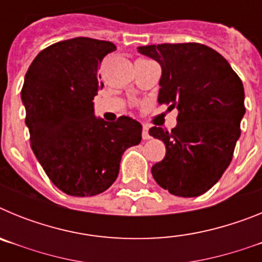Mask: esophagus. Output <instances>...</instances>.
<instances>
[{
	"mask_svg": "<svg viewBox=\"0 0 262 262\" xmlns=\"http://www.w3.org/2000/svg\"><path fill=\"white\" fill-rule=\"evenodd\" d=\"M142 138L144 139V140H148V139L151 138V135H149V128H148L147 126L143 127V131H142Z\"/></svg>",
	"mask_w": 262,
	"mask_h": 262,
	"instance_id": "1",
	"label": "esophagus"
}]
</instances>
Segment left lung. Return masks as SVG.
<instances>
[{"mask_svg": "<svg viewBox=\"0 0 262 262\" xmlns=\"http://www.w3.org/2000/svg\"><path fill=\"white\" fill-rule=\"evenodd\" d=\"M161 67L159 103L177 108L172 131L152 127L166 154L152 166L155 181L177 196L211 189L231 160L245 114L243 82L221 53L200 43L139 47Z\"/></svg>", "mask_w": 262, "mask_h": 262, "instance_id": "8db88e82", "label": "left lung"}]
</instances>
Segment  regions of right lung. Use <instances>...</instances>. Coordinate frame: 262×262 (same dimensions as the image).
<instances>
[{"label": "right lung", "instance_id": "obj_1", "mask_svg": "<svg viewBox=\"0 0 262 262\" xmlns=\"http://www.w3.org/2000/svg\"><path fill=\"white\" fill-rule=\"evenodd\" d=\"M111 41L73 38L50 46L29 67L20 98L31 148L46 174L73 196L103 193L117 180L122 155L142 140L129 117L105 122L94 115L102 89L98 68Z\"/></svg>", "mask_w": 262, "mask_h": 262}]
</instances>
